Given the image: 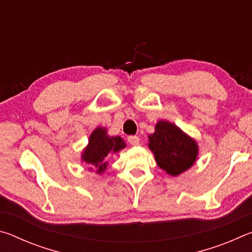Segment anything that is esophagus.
Here are the masks:
<instances>
[{
	"instance_id": "obj_1",
	"label": "esophagus",
	"mask_w": 252,
	"mask_h": 252,
	"mask_svg": "<svg viewBox=\"0 0 252 252\" xmlns=\"http://www.w3.org/2000/svg\"><path fill=\"white\" fill-rule=\"evenodd\" d=\"M127 142L132 144V146H138V144L140 143V139H139V136H136V135H129L127 136Z\"/></svg>"
}]
</instances>
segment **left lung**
I'll list each match as a JSON object with an SVG mask.
<instances>
[{
	"label": "left lung",
	"mask_w": 252,
	"mask_h": 252,
	"mask_svg": "<svg viewBox=\"0 0 252 252\" xmlns=\"http://www.w3.org/2000/svg\"><path fill=\"white\" fill-rule=\"evenodd\" d=\"M149 148L155 153L158 165L171 176L189 169L198 155L197 143L167 121L157 123L156 132L149 135Z\"/></svg>",
	"instance_id": "left-lung-1"
}]
</instances>
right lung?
<instances>
[{"label":"right lung","mask_w":252,"mask_h":252,"mask_svg":"<svg viewBox=\"0 0 252 252\" xmlns=\"http://www.w3.org/2000/svg\"><path fill=\"white\" fill-rule=\"evenodd\" d=\"M126 147V143L120 136H108L106 130L97 127L92 132L89 140V146L85 149L82 160L90 165H94L97 172H103L108 162H104L110 152H118Z\"/></svg>","instance_id":"right-lung-1"}]
</instances>
